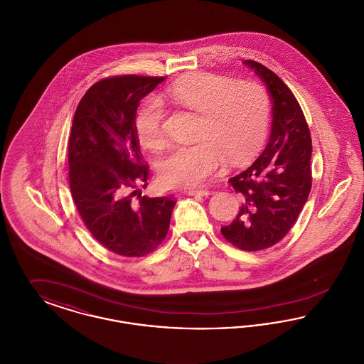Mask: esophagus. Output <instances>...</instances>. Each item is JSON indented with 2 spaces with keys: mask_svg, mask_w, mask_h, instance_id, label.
Here are the masks:
<instances>
[{
  "mask_svg": "<svg viewBox=\"0 0 364 364\" xmlns=\"http://www.w3.org/2000/svg\"><path fill=\"white\" fill-rule=\"evenodd\" d=\"M184 193L190 196H208L211 192L208 190H186Z\"/></svg>",
  "mask_w": 364,
  "mask_h": 364,
  "instance_id": "obj_1",
  "label": "esophagus"
}]
</instances>
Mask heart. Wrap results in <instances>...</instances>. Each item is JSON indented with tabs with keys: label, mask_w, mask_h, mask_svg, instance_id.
Here are the masks:
<instances>
[{
	"label": "heart",
	"mask_w": 364,
	"mask_h": 364,
	"mask_svg": "<svg viewBox=\"0 0 364 364\" xmlns=\"http://www.w3.org/2000/svg\"><path fill=\"white\" fill-rule=\"evenodd\" d=\"M168 100L198 114L193 144L171 147L158 164L159 180L172 188L202 184L224 161L242 165L263 144L270 120L269 95L257 82H237L215 73H196L176 82L164 94ZM165 107L150 98L140 105L135 131L144 147L162 146Z\"/></svg>",
	"instance_id": "obj_1"
}]
</instances>
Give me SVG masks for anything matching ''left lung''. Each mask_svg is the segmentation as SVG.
I'll use <instances>...</instances> for the list:
<instances>
[{"instance_id": "8db88e82", "label": "left lung", "mask_w": 364, "mask_h": 364, "mask_svg": "<svg viewBox=\"0 0 364 364\" xmlns=\"http://www.w3.org/2000/svg\"><path fill=\"white\" fill-rule=\"evenodd\" d=\"M272 98L270 139L259 158L242 173L229 178L242 202L236 220L223 226L226 240L242 251L269 248L291 230L311 191L310 129L294 92L273 70L244 60Z\"/></svg>"}]
</instances>
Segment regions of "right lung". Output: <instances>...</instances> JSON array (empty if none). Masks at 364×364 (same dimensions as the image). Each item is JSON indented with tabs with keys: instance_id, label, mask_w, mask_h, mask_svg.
I'll return each instance as SVG.
<instances>
[{
	"instance_id": "obj_1",
	"label": "right lung",
	"mask_w": 364,
	"mask_h": 364,
	"mask_svg": "<svg viewBox=\"0 0 364 364\" xmlns=\"http://www.w3.org/2000/svg\"><path fill=\"white\" fill-rule=\"evenodd\" d=\"M165 77L122 75L87 90L73 116L70 187L90 233L122 257H144L165 239L176 200L138 193L147 186L135 116L139 102Z\"/></svg>"
}]
</instances>
